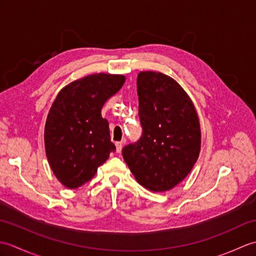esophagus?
I'll use <instances>...</instances> for the list:
<instances>
[{
    "instance_id": "1",
    "label": "esophagus",
    "mask_w": 256,
    "mask_h": 256,
    "mask_svg": "<svg viewBox=\"0 0 256 256\" xmlns=\"http://www.w3.org/2000/svg\"><path fill=\"white\" fill-rule=\"evenodd\" d=\"M116 153H120V152L122 150L123 143H122V142H116Z\"/></svg>"
}]
</instances>
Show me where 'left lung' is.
<instances>
[{
	"instance_id": "1",
	"label": "left lung",
	"mask_w": 256,
	"mask_h": 256,
	"mask_svg": "<svg viewBox=\"0 0 256 256\" xmlns=\"http://www.w3.org/2000/svg\"><path fill=\"white\" fill-rule=\"evenodd\" d=\"M142 136L124 146L123 158L138 182L152 192L170 190L198 160L201 131L197 111L184 90L168 76L138 74Z\"/></svg>"
}]
</instances>
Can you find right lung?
I'll use <instances>...</instances> for the list:
<instances>
[{
  "instance_id": "1",
  "label": "right lung",
  "mask_w": 256,
  "mask_h": 256,
  "mask_svg": "<svg viewBox=\"0 0 256 256\" xmlns=\"http://www.w3.org/2000/svg\"><path fill=\"white\" fill-rule=\"evenodd\" d=\"M124 82L122 74H90L64 86L54 101L45 125L46 155L67 188L89 182L116 150L101 110Z\"/></svg>"
}]
</instances>
